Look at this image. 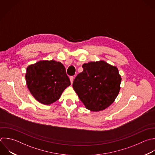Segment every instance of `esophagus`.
<instances>
[{
	"label": "esophagus",
	"instance_id": "1",
	"mask_svg": "<svg viewBox=\"0 0 155 155\" xmlns=\"http://www.w3.org/2000/svg\"><path fill=\"white\" fill-rule=\"evenodd\" d=\"M70 82H71V84H73V81H74V78H73V76H71V77L70 78Z\"/></svg>",
	"mask_w": 155,
	"mask_h": 155
}]
</instances>
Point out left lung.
<instances>
[{
    "label": "left lung",
    "mask_w": 155,
    "mask_h": 155,
    "mask_svg": "<svg viewBox=\"0 0 155 155\" xmlns=\"http://www.w3.org/2000/svg\"><path fill=\"white\" fill-rule=\"evenodd\" d=\"M82 68L74 80L73 89L88 110H105L114 101L120 88L117 68L102 60L84 64Z\"/></svg>",
    "instance_id": "1"
}]
</instances>
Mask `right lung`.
Returning <instances> with one entry per match:
<instances>
[{
	"label": "right lung",
	"mask_w": 155,
	"mask_h": 155,
	"mask_svg": "<svg viewBox=\"0 0 155 155\" xmlns=\"http://www.w3.org/2000/svg\"><path fill=\"white\" fill-rule=\"evenodd\" d=\"M25 79L31 94L44 105L58 101L71 84L64 65L54 60L40 61L29 65Z\"/></svg>",
	"instance_id": "add662e5"
}]
</instances>
